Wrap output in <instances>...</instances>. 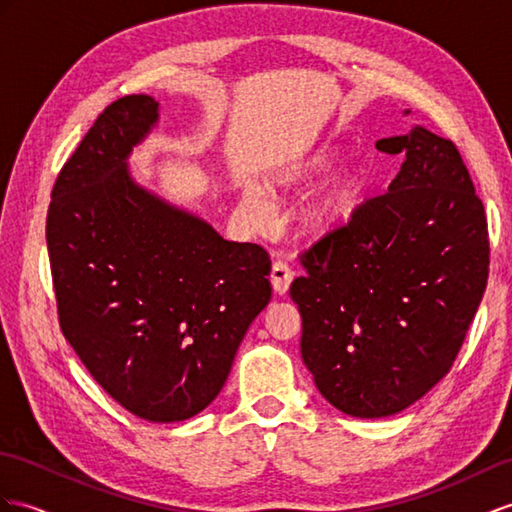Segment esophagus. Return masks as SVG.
<instances>
[{
    "mask_svg": "<svg viewBox=\"0 0 512 512\" xmlns=\"http://www.w3.org/2000/svg\"><path fill=\"white\" fill-rule=\"evenodd\" d=\"M292 279H294V272L290 266H287V261H283V259L274 261L272 272H270V281H272L274 292L285 294L287 290H290Z\"/></svg>",
    "mask_w": 512,
    "mask_h": 512,
    "instance_id": "34e87169",
    "label": "esophagus"
}]
</instances>
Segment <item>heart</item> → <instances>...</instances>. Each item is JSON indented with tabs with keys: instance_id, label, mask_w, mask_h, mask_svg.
<instances>
[{
	"instance_id": "obj_1",
	"label": "heart",
	"mask_w": 512,
	"mask_h": 512,
	"mask_svg": "<svg viewBox=\"0 0 512 512\" xmlns=\"http://www.w3.org/2000/svg\"><path fill=\"white\" fill-rule=\"evenodd\" d=\"M333 160L335 151L331 147H316L307 151L305 155L296 157L290 164H285L281 170H277V173L268 179V186L272 190H292L298 186H305L309 179L329 168ZM365 188H368V181H365L363 173H359V170H339L337 175L326 179L305 203L303 216H300L303 229L311 235H324L333 231L357 212V207L361 205L365 196ZM240 205L244 212L255 220H261L266 216V203L261 199V194L253 188H246L242 192Z\"/></svg>"
}]
</instances>
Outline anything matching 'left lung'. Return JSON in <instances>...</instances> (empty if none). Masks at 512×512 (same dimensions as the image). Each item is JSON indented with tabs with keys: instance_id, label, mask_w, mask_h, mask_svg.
<instances>
[{
	"instance_id": "obj_1",
	"label": "left lung",
	"mask_w": 512,
	"mask_h": 512,
	"mask_svg": "<svg viewBox=\"0 0 512 512\" xmlns=\"http://www.w3.org/2000/svg\"><path fill=\"white\" fill-rule=\"evenodd\" d=\"M404 153L389 190L300 253L290 296L322 396L387 417L450 372L489 279V227L452 140L415 127L376 142Z\"/></svg>"
}]
</instances>
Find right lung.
Listing matches in <instances>:
<instances>
[{"label": "right lung", "instance_id": "obj_1", "mask_svg": "<svg viewBox=\"0 0 512 512\" xmlns=\"http://www.w3.org/2000/svg\"><path fill=\"white\" fill-rule=\"evenodd\" d=\"M157 101L103 110L51 190L47 251L62 335L101 389L149 422H183L225 385L270 303V257L129 179Z\"/></svg>", "mask_w": 512, "mask_h": 512}]
</instances>
